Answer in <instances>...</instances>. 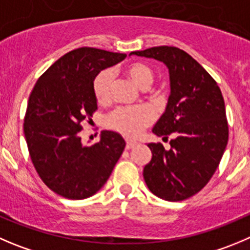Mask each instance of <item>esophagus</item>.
Instances as JSON below:
<instances>
[{"label":"esophagus","instance_id":"esophagus-1","mask_svg":"<svg viewBox=\"0 0 250 250\" xmlns=\"http://www.w3.org/2000/svg\"><path fill=\"white\" fill-rule=\"evenodd\" d=\"M136 145H137L136 141H131V140H127V141H126V148L130 149V148H132V147L136 146Z\"/></svg>","mask_w":250,"mask_h":250}]
</instances>
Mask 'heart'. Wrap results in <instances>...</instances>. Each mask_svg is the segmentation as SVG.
<instances>
[{
    "mask_svg": "<svg viewBox=\"0 0 250 250\" xmlns=\"http://www.w3.org/2000/svg\"><path fill=\"white\" fill-rule=\"evenodd\" d=\"M126 75L142 89H146L153 83V71L145 63H132L125 70ZM114 75L111 70H103L94 77L92 91L99 104L110 99ZM153 120V113L148 106H118L105 116V125L111 130L129 137H135L144 131Z\"/></svg>",
    "mask_w": 250,
    "mask_h": 250,
    "instance_id": "1",
    "label": "heart"
}]
</instances>
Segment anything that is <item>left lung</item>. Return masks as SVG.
<instances>
[{
    "label": "left lung",
    "instance_id": "1",
    "mask_svg": "<svg viewBox=\"0 0 250 250\" xmlns=\"http://www.w3.org/2000/svg\"><path fill=\"white\" fill-rule=\"evenodd\" d=\"M162 61L169 70L170 96L153 134L167 139L148 144L152 159L144 168L156 196L182 201L200 191L217 169L228 142L225 101L216 81L196 60L175 46H154L130 55Z\"/></svg>",
    "mask_w": 250,
    "mask_h": 250
}]
</instances>
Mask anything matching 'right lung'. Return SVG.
Here are the masks:
<instances>
[{
    "label": "right lung",
    "mask_w": 250,
    "mask_h": 250,
    "mask_svg": "<svg viewBox=\"0 0 250 250\" xmlns=\"http://www.w3.org/2000/svg\"><path fill=\"white\" fill-rule=\"evenodd\" d=\"M125 58L96 47L72 50L40 76L30 93L23 126L30 158L45 185L63 198L81 200L101 190L125 148L114 131H103L92 146L80 137L82 124L97 110L94 77Z\"/></svg>",
    "instance_id": "add662e5"
}]
</instances>
